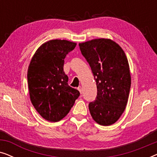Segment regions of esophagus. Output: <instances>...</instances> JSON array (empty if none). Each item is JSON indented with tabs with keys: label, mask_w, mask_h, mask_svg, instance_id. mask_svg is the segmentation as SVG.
Returning a JSON list of instances; mask_svg holds the SVG:
<instances>
[{
	"label": "esophagus",
	"mask_w": 157,
	"mask_h": 157,
	"mask_svg": "<svg viewBox=\"0 0 157 157\" xmlns=\"http://www.w3.org/2000/svg\"><path fill=\"white\" fill-rule=\"evenodd\" d=\"M78 90L79 91V92H80V94H82L83 91H82V88H81V86H79V87L78 88Z\"/></svg>",
	"instance_id": "obj_1"
}]
</instances>
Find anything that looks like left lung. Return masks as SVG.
<instances>
[{
  "label": "left lung",
  "mask_w": 157,
  "mask_h": 157,
  "mask_svg": "<svg viewBox=\"0 0 157 157\" xmlns=\"http://www.w3.org/2000/svg\"><path fill=\"white\" fill-rule=\"evenodd\" d=\"M81 53L91 68L96 86V100L89 105L96 123L110 126L125 110L131 88L128 59L119 44L109 38L79 44Z\"/></svg>",
  "instance_id": "left-lung-1"
}]
</instances>
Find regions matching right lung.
<instances>
[{
  "label": "right lung",
  "mask_w": 157,
  "mask_h": 157,
  "mask_svg": "<svg viewBox=\"0 0 157 157\" xmlns=\"http://www.w3.org/2000/svg\"><path fill=\"white\" fill-rule=\"evenodd\" d=\"M76 46L66 40H50L34 53L28 68L30 98L38 113L51 122L63 119L80 95L68 84L64 59Z\"/></svg>",
  "instance_id": "1"
}]
</instances>
